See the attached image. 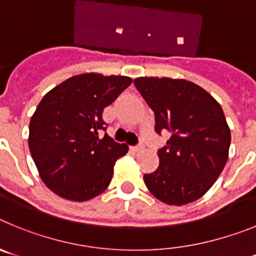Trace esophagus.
<instances>
[{"label": "esophagus", "mask_w": 256, "mask_h": 256, "mask_svg": "<svg viewBox=\"0 0 256 256\" xmlns=\"http://www.w3.org/2000/svg\"><path fill=\"white\" fill-rule=\"evenodd\" d=\"M144 148V144H137V146H134V148H133V150L134 151H137V152H140V151H142Z\"/></svg>", "instance_id": "obj_1"}]
</instances>
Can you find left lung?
Segmentation results:
<instances>
[{"label": "left lung", "mask_w": 256, "mask_h": 256, "mask_svg": "<svg viewBox=\"0 0 256 256\" xmlns=\"http://www.w3.org/2000/svg\"><path fill=\"white\" fill-rule=\"evenodd\" d=\"M134 86L155 112V130L169 132L159 166L144 174L148 191L168 205L198 200L228 159L230 130L218 101L186 79L140 76Z\"/></svg>", "instance_id": "obj_1"}]
</instances>
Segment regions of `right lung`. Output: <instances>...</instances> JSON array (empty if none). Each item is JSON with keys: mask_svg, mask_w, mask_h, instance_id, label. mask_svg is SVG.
I'll use <instances>...</instances> for the list:
<instances>
[{"mask_svg": "<svg viewBox=\"0 0 256 256\" xmlns=\"http://www.w3.org/2000/svg\"><path fill=\"white\" fill-rule=\"evenodd\" d=\"M132 83L124 76L78 74L47 92L29 123L28 144L40 177L56 195L87 201L112 182L114 165L128 152L105 133L102 112Z\"/></svg>", "mask_w": 256, "mask_h": 256, "instance_id": "1", "label": "right lung"}]
</instances>
